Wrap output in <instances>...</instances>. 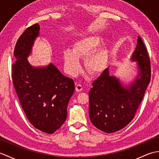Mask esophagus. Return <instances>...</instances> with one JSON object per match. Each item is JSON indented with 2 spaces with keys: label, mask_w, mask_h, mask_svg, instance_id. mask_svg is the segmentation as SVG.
<instances>
[{
  "label": "esophagus",
  "mask_w": 159,
  "mask_h": 159,
  "mask_svg": "<svg viewBox=\"0 0 159 159\" xmlns=\"http://www.w3.org/2000/svg\"><path fill=\"white\" fill-rule=\"evenodd\" d=\"M75 89L77 92H81V91L83 90V86L81 85H79V84H77V85H76Z\"/></svg>",
  "instance_id": "1"
}]
</instances>
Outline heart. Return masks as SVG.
Returning <instances> with one entry per match:
<instances>
[{
  "instance_id": "heart-1",
  "label": "heart",
  "mask_w": 159,
  "mask_h": 159,
  "mask_svg": "<svg viewBox=\"0 0 159 159\" xmlns=\"http://www.w3.org/2000/svg\"><path fill=\"white\" fill-rule=\"evenodd\" d=\"M103 39L100 36L92 35L83 38L74 43L72 51L66 50L63 53L64 67L67 72L76 76L80 72L79 60L85 59L86 70L93 75L102 73L108 66L109 52L106 47L101 46Z\"/></svg>"
}]
</instances>
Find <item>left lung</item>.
<instances>
[{"instance_id": "obj_1", "label": "left lung", "mask_w": 159, "mask_h": 159, "mask_svg": "<svg viewBox=\"0 0 159 159\" xmlns=\"http://www.w3.org/2000/svg\"><path fill=\"white\" fill-rule=\"evenodd\" d=\"M130 59L137 62L139 73L129 85H123L107 68L94 80L89 92L90 120L104 133H115L130 122L150 82V57L140 37Z\"/></svg>"}]
</instances>
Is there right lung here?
Masks as SVG:
<instances>
[{"label": "right lung", "instance_id": "add662e5", "mask_svg": "<svg viewBox=\"0 0 159 159\" xmlns=\"http://www.w3.org/2000/svg\"><path fill=\"white\" fill-rule=\"evenodd\" d=\"M39 31V25L35 24L26 29L17 41L13 51L16 61L12 65V79L30 122L37 129L52 134L66 120L74 83L52 63L45 67L29 64L27 57Z\"/></svg>", "mask_w": 159, "mask_h": 159}]
</instances>
